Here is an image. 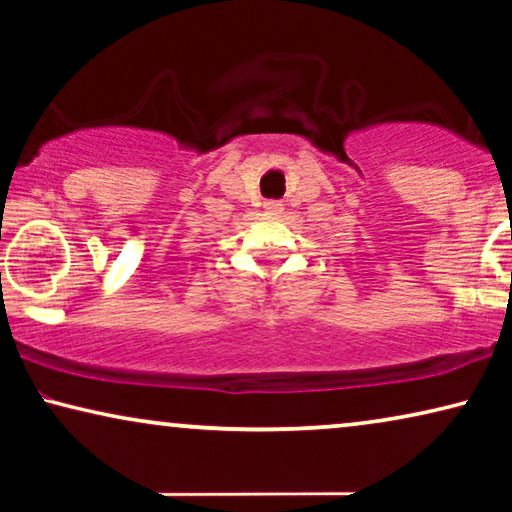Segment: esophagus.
<instances>
[{"label":"esophagus","instance_id":"34e87169","mask_svg":"<svg viewBox=\"0 0 512 512\" xmlns=\"http://www.w3.org/2000/svg\"><path fill=\"white\" fill-rule=\"evenodd\" d=\"M263 209H265V212H268V214H277V212H282V202L268 200V202H265V205H263Z\"/></svg>","mask_w":512,"mask_h":512}]
</instances>
